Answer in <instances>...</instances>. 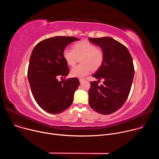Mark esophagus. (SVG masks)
<instances>
[{"label":"esophagus","mask_w":159,"mask_h":159,"mask_svg":"<svg viewBox=\"0 0 159 159\" xmlns=\"http://www.w3.org/2000/svg\"><path fill=\"white\" fill-rule=\"evenodd\" d=\"M84 81H85V79H79L80 83H82V82H84Z\"/></svg>","instance_id":"esophagus-1"}]
</instances>
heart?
I'll list each match as a JSON object with an SVG mask.
<instances>
[{
	"label": "heart",
	"instance_id": "b5f03b06",
	"mask_svg": "<svg viewBox=\"0 0 159 159\" xmlns=\"http://www.w3.org/2000/svg\"><path fill=\"white\" fill-rule=\"evenodd\" d=\"M63 57L70 66H74L80 58L81 64L73 67L70 75L73 77L82 78L88 75L90 71L98 70L104 61V52L98 48L95 44L83 40L75 43L72 50L65 49Z\"/></svg>",
	"mask_w": 159,
	"mask_h": 159
}]
</instances>
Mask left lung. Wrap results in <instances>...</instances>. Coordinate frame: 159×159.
Wrapping results in <instances>:
<instances>
[{"label":"left lung","instance_id":"left-lung-1","mask_svg":"<svg viewBox=\"0 0 159 159\" xmlns=\"http://www.w3.org/2000/svg\"><path fill=\"white\" fill-rule=\"evenodd\" d=\"M89 41L99 46L104 52V61L93 75L104 79L103 84L90 82L89 104L102 115H110L118 110L126 101L134 77L132 57L127 48L109 37L89 38Z\"/></svg>","mask_w":159,"mask_h":159}]
</instances>
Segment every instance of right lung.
Returning a JSON list of instances; mask_svg holds the SVG:
<instances>
[{"label":"right lung","mask_w":159,"mask_h":159,"mask_svg":"<svg viewBox=\"0 0 159 159\" xmlns=\"http://www.w3.org/2000/svg\"><path fill=\"white\" fill-rule=\"evenodd\" d=\"M77 40L74 36L47 38L38 43L31 53L28 69L31 92L39 106L50 114H59L71 106L80 84L75 77L60 82L57 79L69 74L63 52L68 44Z\"/></svg>","instance_id":"right-lung-1"}]
</instances>
